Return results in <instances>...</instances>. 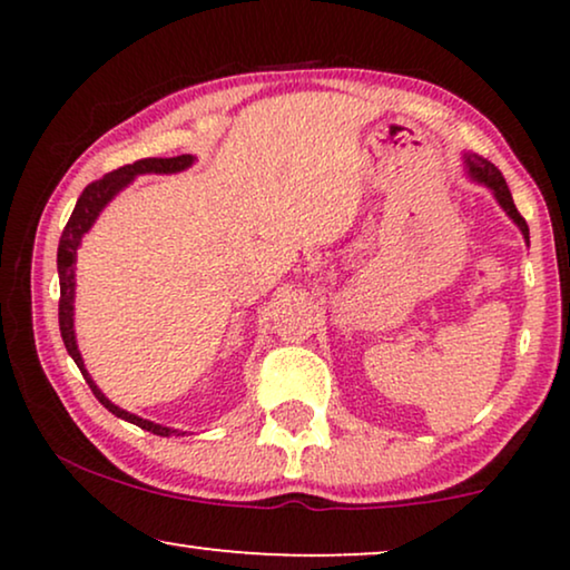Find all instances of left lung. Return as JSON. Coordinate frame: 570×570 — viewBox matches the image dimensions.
Here are the masks:
<instances>
[{
  "mask_svg": "<svg viewBox=\"0 0 570 570\" xmlns=\"http://www.w3.org/2000/svg\"><path fill=\"white\" fill-rule=\"evenodd\" d=\"M466 166H470V174H472L474 181L485 184V186H490V189H493L495 199L501 202V207L505 209V213H509L511 220L519 225L521 233H524V238L529 240V225H527L524 217H521L517 205H513L509 184H505V178H503L501 170H498L493 163H488V160H482V158H466Z\"/></svg>",
  "mask_w": 570,
  "mask_h": 570,
  "instance_id": "1",
  "label": "left lung"
}]
</instances>
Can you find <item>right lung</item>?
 I'll use <instances>...</instances> for the list:
<instances>
[{"label":"right lung","instance_id":"add662e5","mask_svg":"<svg viewBox=\"0 0 570 570\" xmlns=\"http://www.w3.org/2000/svg\"><path fill=\"white\" fill-rule=\"evenodd\" d=\"M191 160H194L191 155H176V158H142V160H137V163H129V166L116 168V170H111V174H106L104 178H98V181H92V184L85 186V191L80 194V199H77L72 215H69L65 230H61L59 252H57L59 287H61V295H59V330H61V340H65L67 353L72 355V361L77 363V368L82 371L85 381H88L90 392L96 394V400L104 404L108 412H114L116 417L129 420V423H135V425L142 428V431H150L155 435H170V433H176V431H170V428H163V425H155V423H150V420L129 415L127 410L116 407V404L108 402L106 396H104V392H100V389L92 384V379L88 376V371H85L80 350H77V342H75V330H72L75 262H77V246H80L82 236L90 230V225L96 223L98 213L108 205V199H111L116 191L124 189V186H127L137 174H176V170H184L186 166H191Z\"/></svg>","mask_w":570,"mask_h":570}]
</instances>
